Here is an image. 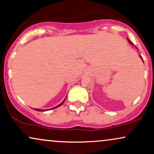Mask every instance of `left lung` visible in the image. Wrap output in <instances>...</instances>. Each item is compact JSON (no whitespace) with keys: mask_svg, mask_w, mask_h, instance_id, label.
<instances>
[{"mask_svg":"<svg viewBox=\"0 0 154 154\" xmlns=\"http://www.w3.org/2000/svg\"><path fill=\"white\" fill-rule=\"evenodd\" d=\"M128 42H130V43H131V44H133V43H132V42H131V40H130V39H128ZM140 58H141V60H143V58H142V57H141V56H140Z\"/></svg>","mask_w":154,"mask_h":154,"instance_id":"left-lung-1","label":"left lung"}]
</instances>
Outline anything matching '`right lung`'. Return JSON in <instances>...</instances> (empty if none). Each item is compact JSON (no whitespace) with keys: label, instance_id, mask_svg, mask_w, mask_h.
<instances>
[{"label":"right lung","instance_id":"1","mask_svg":"<svg viewBox=\"0 0 154 154\" xmlns=\"http://www.w3.org/2000/svg\"><path fill=\"white\" fill-rule=\"evenodd\" d=\"M66 98L64 99V100H63V102L60 103V104H58V105H57V106H55V107H52V108H51V109H34V110H36V111H39V112H45V111H47V110H50V109H55V108L58 107V106H60V105H62V104H63V103H64L65 100H66Z\"/></svg>","mask_w":154,"mask_h":154}]
</instances>
